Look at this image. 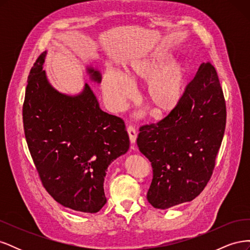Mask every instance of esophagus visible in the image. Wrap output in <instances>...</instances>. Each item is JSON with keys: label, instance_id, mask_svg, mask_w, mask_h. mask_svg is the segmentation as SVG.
Segmentation results:
<instances>
[{"label": "esophagus", "instance_id": "34e87169", "mask_svg": "<svg viewBox=\"0 0 250 250\" xmlns=\"http://www.w3.org/2000/svg\"><path fill=\"white\" fill-rule=\"evenodd\" d=\"M127 131H128V134H129L130 142L134 144L135 141H137V129H135V127H133L132 125H129L127 127Z\"/></svg>", "mask_w": 250, "mask_h": 250}]
</instances>
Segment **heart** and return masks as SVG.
Instances as JSON below:
<instances>
[{"label": "heart", "instance_id": "b5f03b06", "mask_svg": "<svg viewBox=\"0 0 250 250\" xmlns=\"http://www.w3.org/2000/svg\"><path fill=\"white\" fill-rule=\"evenodd\" d=\"M172 59L158 54L133 60L127 67V78L131 82H147L145 99L155 113L170 111L179 102L184 90V72ZM103 92L109 103L115 107L123 106L131 92L122 74L108 70L103 78Z\"/></svg>", "mask_w": 250, "mask_h": 250}]
</instances>
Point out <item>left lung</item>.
<instances>
[{"instance_id":"1","label":"left lung","mask_w":250,"mask_h":250,"mask_svg":"<svg viewBox=\"0 0 250 250\" xmlns=\"http://www.w3.org/2000/svg\"><path fill=\"white\" fill-rule=\"evenodd\" d=\"M226 125V105L217 72L203 62L177 105L157 123L140 127L137 144L152 166L147 193L155 208L190 202L209 181Z\"/></svg>"}]
</instances>
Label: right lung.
<instances>
[{
  "label": "right lung",
  "mask_w": 250,
  "mask_h": 250,
  "mask_svg": "<svg viewBox=\"0 0 250 250\" xmlns=\"http://www.w3.org/2000/svg\"><path fill=\"white\" fill-rule=\"evenodd\" d=\"M46 52L28 76L22 123L30 154L46 191L62 206L94 214L105 203L109 164L129 148L124 121L103 111L90 86L78 96L53 88L42 70ZM100 82L98 71L88 69Z\"/></svg>",
  "instance_id": "add662e5"
}]
</instances>
